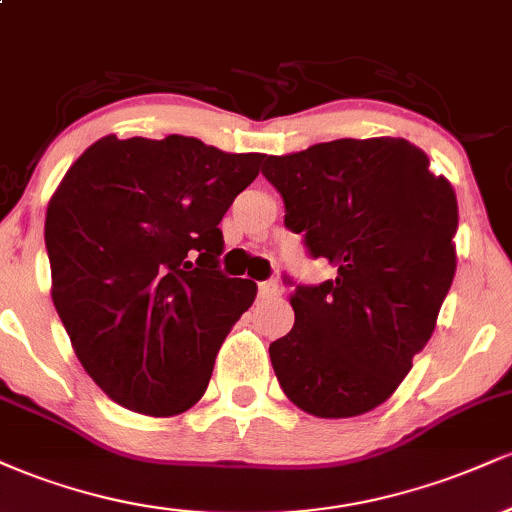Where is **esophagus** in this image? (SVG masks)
Here are the masks:
<instances>
[{
    "mask_svg": "<svg viewBox=\"0 0 512 512\" xmlns=\"http://www.w3.org/2000/svg\"><path fill=\"white\" fill-rule=\"evenodd\" d=\"M257 291H260V298H274L281 293V286L279 281H262V284L257 286Z\"/></svg>",
    "mask_w": 512,
    "mask_h": 512,
    "instance_id": "obj_1",
    "label": "esophagus"
}]
</instances>
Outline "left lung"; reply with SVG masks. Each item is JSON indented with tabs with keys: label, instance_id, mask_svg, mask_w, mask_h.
<instances>
[{
	"label": "left lung",
	"instance_id": "obj_1",
	"mask_svg": "<svg viewBox=\"0 0 512 512\" xmlns=\"http://www.w3.org/2000/svg\"><path fill=\"white\" fill-rule=\"evenodd\" d=\"M286 226L337 276L291 293L293 330L269 344L284 395L320 419L380 407L424 349L457 267V197L407 139H334L269 156Z\"/></svg>",
	"mask_w": 512,
	"mask_h": 512
}]
</instances>
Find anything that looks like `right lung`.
Segmentation results:
<instances>
[{"mask_svg":"<svg viewBox=\"0 0 512 512\" xmlns=\"http://www.w3.org/2000/svg\"><path fill=\"white\" fill-rule=\"evenodd\" d=\"M262 158L180 134H108L52 192V303L79 363L120 407L175 416L202 399L216 351L257 296L216 257L223 214Z\"/></svg>","mask_w":512,"mask_h":512,"instance_id":"add662e5","label":"right lung"}]
</instances>
